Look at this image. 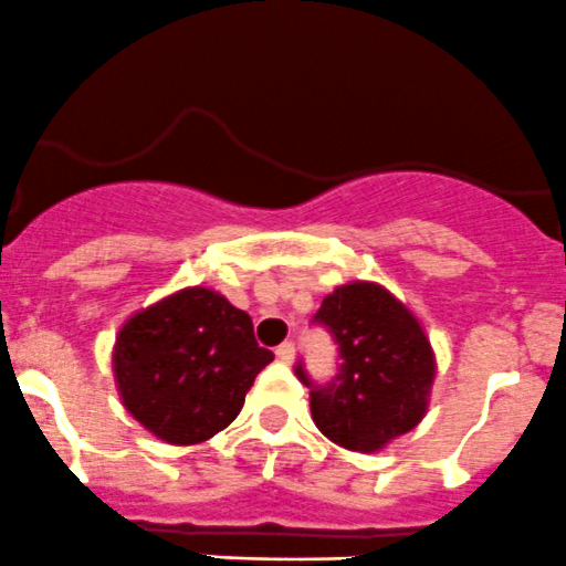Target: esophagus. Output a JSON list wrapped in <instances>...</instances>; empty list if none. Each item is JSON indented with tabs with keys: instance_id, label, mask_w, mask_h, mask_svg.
<instances>
[{
	"instance_id": "1",
	"label": "esophagus",
	"mask_w": 566,
	"mask_h": 566,
	"mask_svg": "<svg viewBox=\"0 0 566 566\" xmlns=\"http://www.w3.org/2000/svg\"><path fill=\"white\" fill-rule=\"evenodd\" d=\"M274 355H277V360H283V364H292V360H294V344L283 342L277 349H274Z\"/></svg>"
}]
</instances>
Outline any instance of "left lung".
<instances>
[{
	"instance_id": "obj_1",
	"label": "left lung",
	"mask_w": 566,
	"mask_h": 566,
	"mask_svg": "<svg viewBox=\"0 0 566 566\" xmlns=\"http://www.w3.org/2000/svg\"><path fill=\"white\" fill-rule=\"evenodd\" d=\"M338 347V369L311 389V417L338 448L375 453L417 428L428 408L436 358L417 316L384 286L355 280L322 300L314 316Z\"/></svg>"
}]
</instances>
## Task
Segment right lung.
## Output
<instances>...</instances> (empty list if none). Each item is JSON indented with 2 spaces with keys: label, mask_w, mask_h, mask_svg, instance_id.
<instances>
[{
  "label": "right lung",
  "mask_w": 566,
  "mask_h": 566,
  "mask_svg": "<svg viewBox=\"0 0 566 566\" xmlns=\"http://www.w3.org/2000/svg\"><path fill=\"white\" fill-rule=\"evenodd\" d=\"M272 358L258 347L250 314L193 286L127 319L113 347V373L125 408L149 433L199 444L239 417Z\"/></svg>",
  "instance_id": "obj_1"
}]
</instances>
